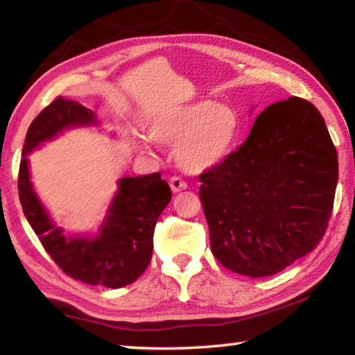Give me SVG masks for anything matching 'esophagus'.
I'll list each match as a JSON object with an SVG mask.
<instances>
[{
	"label": "esophagus",
	"instance_id": "obj_1",
	"mask_svg": "<svg viewBox=\"0 0 355 355\" xmlns=\"http://www.w3.org/2000/svg\"><path fill=\"white\" fill-rule=\"evenodd\" d=\"M169 184H171V189L173 192H180V191H183V189L188 188V183L183 182V180L180 178V177H172L169 180Z\"/></svg>",
	"mask_w": 355,
	"mask_h": 355
}]
</instances>
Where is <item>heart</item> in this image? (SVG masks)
Instances as JSON below:
<instances>
[{"mask_svg": "<svg viewBox=\"0 0 355 355\" xmlns=\"http://www.w3.org/2000/svg\"><path fill=\"white\" fill-rule=\"evenodd\" d=\"M239 128L236 112L209 100L197 101L163 114L153 122L150 133L158 142L175 144V159L188 172H205L218 166L230 152ZM141 150H150L152 139L139 136Z\"/></svg>", "mask_w": 355, "mask_h": 355, "instance_id": "heart-1", "label": "heart"}]
</instances>
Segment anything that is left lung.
<instances>
[{
    "label": "left lung",
    "instance_id": "left-lung-1",
    "mask_svg": "<svg viewBox=\"0 0 355 355\" xmlns=\"http://www.w3.org/2000/svg\"><path fill=\"white\" fill-rule=\"evenodd\" d=\"M199 180L213 255L233 272L266 277L320 244L338 156L320 111L290 97L258 114L248 139Z\"/></svg>",
    "mask_w": 355,
    "mask_h": 355
}]
</instances>
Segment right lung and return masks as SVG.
I'll list each match as a JSON object with an SVG mask.
<instances>
[{
    "instance_id": "right-lung-1",
    "label": "right lung",
    "mask_w": 355,
    "mask_h": 355,
    "mask_svg": "<svg viewBox=\"0 0 355 355\" xmlns=\"http://www.w3.org/2000/svg\"><path fill=\"white\" fill-rule=\"evenodd\" d=\"M97 123L95 114L75 100L56 97L29 125L21 150L19 197L29 225L48 255L71 279L87 285L122 288L146 271L153 254V233L159 214L172 199L159 172L125 177L95 238H67L46 214L29 182L26 155L69 127Z\"/></svg>"
}]
</instances>
